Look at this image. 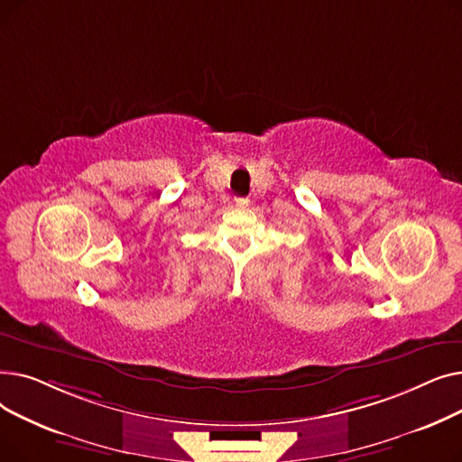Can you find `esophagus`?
Wrapping results in <instances>:
<instances>
[{
	"label": "esophagus",
	"mask_w": 462,
	"mask_h": 462,
	"mask_svg": "<svg viewBox=\"0 0 462 462\" xmlns=\"http://www.w3.org/2000/svg\"><path fill=\"white\" fill-rule=\"evenodd\" d=\"M234 204H236V208L244 209V208H247V206H249V199H236V200H234Z\"/></svg>",
	"instance_id": "34e87169"
}]
</instances>
